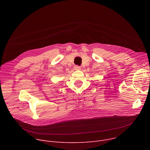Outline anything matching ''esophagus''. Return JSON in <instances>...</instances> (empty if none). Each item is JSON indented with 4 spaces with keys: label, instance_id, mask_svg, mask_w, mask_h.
Instances as JSON below:
<instances>
[{
    "label": "esophagus",
    "instance_id": "obj_1",
    "mask_svg": "<svg viewBox=\"0 0 150 150\" xmlns=\"http://www.w3.org/2000/svg\"><path fill=\"white\" fill-rule=\"evenodd\" d=\"M74 68H75V70H81V68L80 67H78V66H75Z\"/></svg>",
    "mask_w": 150,
    "mask_h": 150
}]
</instances>
